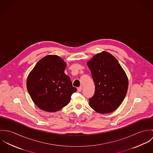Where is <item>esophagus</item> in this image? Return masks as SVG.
<instances>
[{"label": "esophagus", "instance_id": "esophagus-1", "mask_svg": "<svg viewBox=\"0 0 153 153\" xmlns=\"http://www.w3.org/2000/svg\"><path fill=\"white\" fill-rule=\"evenodd\" d=\"M82 87H78L77 88V90H78V92H81V91H82Z\"/></svg>", "mask_w": 153, "mask_h": 153}]
</instances>
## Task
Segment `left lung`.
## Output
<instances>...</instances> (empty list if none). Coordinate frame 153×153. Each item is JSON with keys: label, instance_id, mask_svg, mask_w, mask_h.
Listing matches in <instances>:
<instances>
[{"label": "left lung", "instance_id": "left-lung-1", "mask_svg": "<svg viewBox=\"0 0 153 153\" xmlns=\"http://www.w3.org/2000/svg\"><path fill=\"white\" fill-rule=\"evenodd\" d=\"M95 85L90 107L100 114H108L117 109L127 92L128 79L117 59L108 52L95 55L87 62Z\"/></svg>", "mask_w": 153, "mask_h": 153}]
</instances>
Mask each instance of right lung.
I'll use <instances>...</instances> for the list:
<instances>
[{
    "mask_svg": "<svg viewBox=\"0 0 153 153\" xmlns=\"http://www.w3.org/2000/svg\"><path fill=\"white\" fill-rule=\"evenodd\" d=\"M65 62L59 56L49 55L40 59L29 74L26 87L35 104L49 112L59 111L69 104L76 91L64 70Z\"/></svg>",
    "mask_w": 153,
    "mask_h": 153,
    "instance_id": "add662e5",
    "label": "right lung"
}]
</instances>
